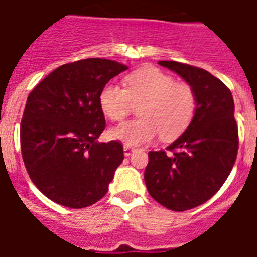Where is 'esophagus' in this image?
Instances as JSON below:
<instances>
[{
    "label": "esophagus",
    "mask_w": 257,
    "mask_h": 257,
    "mask_svg": "<svg viewBox=\"0 0 257 257\" xmlns=\"http://www.w3.org/2000/svg\"><path fill=\"white\" fill-rule=\"evenodd\" d=\"M133 152H135V148H133V147L125 145V147H124V155H125V156H126V157L131 156Z\"/></svg>",
    "instance_id": "34e87169"
}]
</instances>
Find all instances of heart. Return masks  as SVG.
<instances>
[{
    "label": "heart",
    "mask_w": 257,
    "mask_h": 257,
    "mask_svg": "<svg viewBox=\"0 0 257 257\" xmlns=\"http://www.w3.org/2000/svg\"><path fill=\"white\" fill-rule=\"evenodd\" d=\"M100 108L112 121H121L138 105L139 118L126 121L109 131L113 140L129 147L148 144L159 135L175 140L189 126L197 106L195 89L176 81L171 74L155 66H144L125 77V88L114 82L102 86Z\"/></svg>",
    "instance_id": "b5f03b06"
}]
</instances>
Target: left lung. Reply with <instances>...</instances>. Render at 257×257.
Returning a JSON list of instances; mask_svg holds the SVG:
<instances>
[{"mask_svg": "<svg viewBox=\"0 0 257 257\" xmlns=\"http://www.w3.org/2000/svg\"><path fill=\"white\" fill-rule=\"evenodd\" d=\"M195 89L197 106L185 132L165 151H151L144 180L163 207L181 212L211 199L231 173L239 149V131L231 90L196 66L159 61Z\"/></svg>", "mask_w": 257, "mask_h": 257, "instance_id": "8db88e82", "label": "left lung"}]
</instances>
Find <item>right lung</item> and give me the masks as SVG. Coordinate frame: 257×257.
Segmentation results:
<instances>
[{
  "label": "right lung",
  "mask_w": 257,
  "mask_h": 257,
  "mask_svg": "<svg viewBox=\"0 0 257 257\" xmlns=\"http://www.w3.org/2000/svg\"><path fill=\"white\" fill-rule=\"evenodd\" d=\"M128 66L86 58L58 66L30 92L21 120V153L34 185L54 203L85 208L102 199L124 160L120 141L98 143L102 86Z\"/></svg>",
  "instance_id": "1"
}]
</instances>
